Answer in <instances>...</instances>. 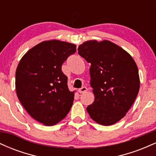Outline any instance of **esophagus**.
Here are the masks:
<instances>
[{
	"instance_id": "1",
	"label": "esophagus",
	"mask_w": 156,
	"mask_h": 156,
	"mask_svg": "<svg viewBox=\"0 0 156 156\" xmlns=\"http://www.w3.org/2000/svg\"><path fill=\"white\" fill-rule=\"evenodd\" d=\"M87 90H88V89H87V87H81V88H80V89H79L78 92H79V93H84V92H87Z\"/></svg>"
}]
</instances>
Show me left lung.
<instances>
[{
  "label": "left lung",
  "mask_w": 156,
  "mask_h": 156,
  "mask_svg": "<svg viewBox=\"0 0 156 156\" xmlns=\"http://www.w3.org/2000/svg\"><path fill=\"white\" fill-rule=\"evenodd\" d=\"M78 54L91 64L90 85L94 101L87 108L94 121L112 125L123 118L139 93L140 80L135 61L128 52L108 40L80 44Z\"/></svg>",
  "instance_id": "obj_1"
}]
</instances>
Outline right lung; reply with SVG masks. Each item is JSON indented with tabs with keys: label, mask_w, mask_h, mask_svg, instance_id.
Listing matches in <instances>:
<instances>
[{
	"label": "right lung",
	"mask_w": 156,
	"mask_h": 156,
	"mask_svg": "<svg viewBox=\"0 0 156 156\" xmlns=\"http://www.w3.org/2000/svg\"><path fill=\"white\" fill-rule=\"evenodd\" d=\"M76 51L74 44L44 41L20 61L15 74L17 98L27 112L44 125L58 123L72 107L75 92L68 89L62 66Z\"/></svg>",
	"instance_id": "right-lung-1"
}]
</instances>
